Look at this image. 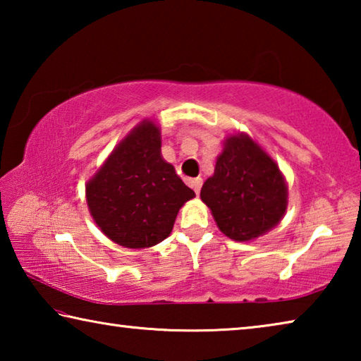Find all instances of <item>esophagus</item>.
I'll use <instances>...</instances> for the list:
<instances>
[{
    "mask_svg": "<svg viewBox=\"0 0 361 361\" xmlns=\"http://www.w3.org/2000/svg\"><path fill=\"white\" fill-rule=\"evenodd\" d=\"M189 183H191V186H192V189L195 191V194H199L200 192V188H202V178H194V180H191Z\"/></svg>",
    "mask_w": 361,
    "mask_h": 361,
    "instance_id": "34e87169",
    "label": "esophagus"
}]
</instances>
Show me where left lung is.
<instances>
[{
    "label": "left lung",
    "mask_w": 361,
    "mask_h": 361,
    "mask_svg": "<svg viewBox=\"0 0 361 361\" xmlns=\"http://www.w3.org/2000/svg\"><path fill=\"white\" fill-rule=\"evenodd\" d=\"M200 199L226 237L250 242L282 221L288 186L277 162L248 133L237 132L226 137Z\"/></svg>",
    "instance_id": "8db88e82"
}]
</instances>
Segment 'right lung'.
Returning a JSON list of instances; mask_svg holds the SVG:
<instances>
[{
    "instance_id": "right-lung-1",
    "label": "right lung",
    "mask_w": 361,
    "mask_h": 361,
    "mask_svg": "<svg viewBox=\"0 0 361 361\" xmlns=\"http://www.w3.org/2000/svg\"><path fill=\"white\" fill-rule=\"evenodd\" d=\"M161 127L143 119L122 138L85 185L95 224L126 248H149L167 239L176 215L195 197L161 154Z\"/></svg>"
}]
</instances>
